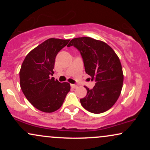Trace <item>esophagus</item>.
I'll use <instances>...</instances> for the list:
<instances>
[{
	"mask_svg": "<svg viewBox=\"0 0 150 150\" xmlns=\"http://www.w3.org/2000/svg\"><path fill=\"white\" fill-rule=\"evenodd\" d=\"M70 86H71L72 88H73V89H76L77 87V85H73V84H72V85H70Z\"/></svg>",
	"mask_w": 150,
	"mask_h": 150,
	"instance_id": "esophagus-1",
	"label": "esophagus"
}]
</instances>
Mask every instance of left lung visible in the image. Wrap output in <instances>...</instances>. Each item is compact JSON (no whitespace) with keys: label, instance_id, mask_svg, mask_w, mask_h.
<instances>
[{"label":"left lung","instance_id":"obj_1","mask_svg":"<svg viewBox=\"0 0 150 150\" xmlns=\"http://www.w3.org/2000/svg\"><path fill=\"white\" fill-rule=\"evenodd\" d=\"M74 46L80 52L86 73L95 86L87 89L81 105L89 112L101 113L114 105L121 92L123 73L119 58L111 46L91 37L73 39L68 46Z\"/></svg>","mask_w":150,"mask_h":150}]
</instances>
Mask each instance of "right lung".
Here are the masks:
<instances>
[{
	"instance_id": "obj_1",
	"label": "right lung",
	"mask_w": 150,
	"mask_h": 150,
	"mask_svg": "<svg viewBox=\"0 0 150 150\" xmlns=\"http://www.w3.org/2000/svg\"><path fill=\"white\" fill-rule=\"evenodd\" d=\"M70 39H47L32 49L22 63L20 83L22 92L32 106L45 113L61 108L70 90L68 82L61 83L53 75L56 55Z\"/></svg>"
}]
</instances>
